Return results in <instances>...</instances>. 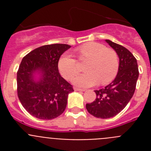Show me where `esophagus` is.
Segmentation results:
<instances>
[{"label": "esophagus", "mask_w": 151, "mask_h": 151, "mask_svg": "<svg viewBox=\"0 0 151 151\" xmlns=\"http://www.w3.org/2000/svg\"><path fill=\"white\" fill-rule=\"evenodd\" d=\"M74 90L76 91H85V89H81V88H74Z\"/></svg>", "instance_id": "obj_1"}]
</instances>
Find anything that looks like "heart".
Wrapping results in <instances>:
<instances>
[{
    "instance_id": "b5f03b06",
    "label": "heart",
    "mask_w": 151,
    "mask_h": 151,
    "mask_svg": "<svg viewBox=\"0 0 151 151\" xmlns=\"http://www.w3.org/2000/svg\"><path fill=\"white\" fill-rule=\"evenodd\" d=\"M81 60H88L86 73L73 79V83L79 87H90L100 82L102 85L110 83L116 76L119 62L116 52L108 49L97 42H88L78 49ZM58 69L64 78L73 79L79 72L78 63L68 53L63 54L58 61Z\"/></svg>"
}]
</instances>
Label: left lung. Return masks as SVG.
I'll use <instances>...</instances> for the list:
<instances>
[{
	"label": "left lung",
	"instance_id": "1",
	"mask_svg": "<svg viewBox=\"0 0 151 151\" xmlns=\"http://www.w3.org/2000/svg\"><path fill=\"white\" fill-rule=\"evenodd\" d=\"M105 41L116 52L119 66L115 79L104 88L94 91L95 101L86 104L90 114L101 119L115 116L126 106L134 94L139 75L137 60L128 49L110 40Z\"/></svg>",
	"mask_w": 151,
	"mask_h": 151
}]
</instances>
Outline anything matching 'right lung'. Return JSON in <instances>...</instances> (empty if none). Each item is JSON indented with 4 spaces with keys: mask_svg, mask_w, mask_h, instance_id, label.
<instances>
[{
    "mask_svg": "<svg viewBox=\"0 0 151 151\" xmlns=\"http://www.w3.org/2000/svg\"><path fill=\"white\" fill-rule=\"evenodd\" d=\"M71 46L44 45L23 57L17 72V94L22 106L40 119H53L64 112L68 95L74 91L60 76L58 61Z\"/></svg>",
    "mask_w": 151,
    "mask_h": 151,
    "instance_id": "obj_1",
    "label": "right lung"
}]
</instances>
